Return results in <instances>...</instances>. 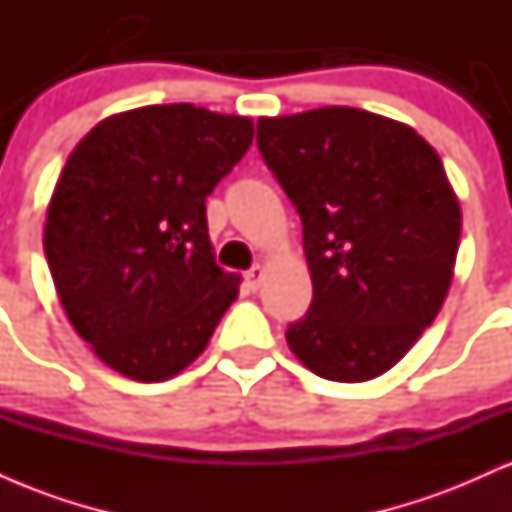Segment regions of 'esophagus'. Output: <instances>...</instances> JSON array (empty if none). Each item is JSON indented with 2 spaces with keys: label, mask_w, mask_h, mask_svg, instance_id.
Here are the masks:
<instances>
[{
  "label": "esophagus",
  "mask_w": 512,
  "mask_h": 512,
  "mask_svg": "<svg viewBox=\"0 0 512 512\" xmlns=\"http://www.w3.org/2000/svg\"><path fill=\"white\" fill-rule=\"evenodd\" d=\"M262 276H264L262 264H255V267H252V269H248V272H245V284H248V289H250V291H257V289H260Z\"/></svg>",
  "instance_id": "1"
}]
</instances>
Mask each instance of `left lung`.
Segmentation results:
<instances>
[{
  "label": "left lung",
  "mask_w": 512,
  "mask_h": 512,
  "mask_svg": "<svg viewBox=\"0 0 512 512\" xmlns=\"http://www.w3.org/2000/svg\"><path fill=\"white\" fill-rule=\"evenodd\" d=\"M257 146L301 214L313 279L286 342L325 380L378 378L448 296L462 211L443 161L409 125L344 105L260 117Z\"/></svg>",
  "instance_id": "obj_1"
}]
</instances>
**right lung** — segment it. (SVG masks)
I'll list each match as a JSON object with an SVG mask.
<instances>
[{
    "mask_svg": "<svg viewBox=\"0 0 512 512\" xmlns=\"http://www.w3.org/2000/svg\"><path fill=\"white\" fill-rule=\"evenodd\" d=\"M252 134L250 117L146 105L105 117L69 154L45 257L74 330L125 378L178 375L236 301L240 276L211 252L207 197Z\"/></svg>",
    "mask_w": 512,
    "mask_h": 512,
    "instance_id": "right-lung-1",
    "label": "right lung"
}]
</instances>
